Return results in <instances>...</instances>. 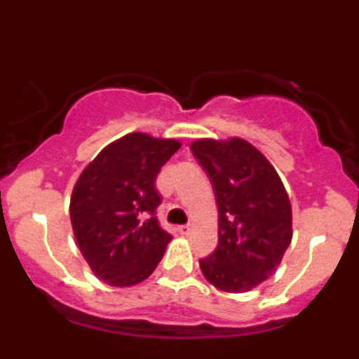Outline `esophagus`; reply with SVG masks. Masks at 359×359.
<instances>
[{
    "label": "esophagus",
    "instance_id": "esophagus-1",
    "mask_svg": "<svg viewBox=\"0 0 359 359\" xmlns=\"http://www.w3.org/2000/svg\"><path fill=\"white\" fill-rule=\"evenodd\" d=\"M177 231H180L182 236H189L190 231H192V226H190V224H183V226L177 228Z\"/></svg>",
    "mask_w": 359,
    "mask_h": 359
}]
</instances>
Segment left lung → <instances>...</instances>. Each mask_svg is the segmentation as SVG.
Listing matches in <instances>:
<instances>
[{"label": "left lung", "mask_w": 359, "mask_h": 359, "mask_svg": "<svg viewBox=\"0 0 359 359\" xmlns=\"http://www.w3.org/2000/svg\"><path fill=\"white\" fill-rule=\"evenodd\" d=\"M190 151L210 176L217 203V248L199 261L224 293H246L277 271L293 237L291 201L275 167L250 142L198 138Z\"/></svg>", "instance_id": "left-lung-1"}]
</instances>
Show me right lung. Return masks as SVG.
<instances>
[{
    "instance_id": "obj_1",
    "label": "right lung",
    "mask_w": 359,
    "mask_h": 359,
    "mask_svg": "<svg viewBox=\"0 0 359 359\" xmlns=\"http://www.w3.org/2000/svg\"><path fill=\"white\" fill-rule=\"evenodd\" d=\"M182 142L129 133L86 165L73 187L69 219L82 257L109 286L144 282L163 257L170 233L158 224L156 176Z\"/></svg>"
}]
</instances>
